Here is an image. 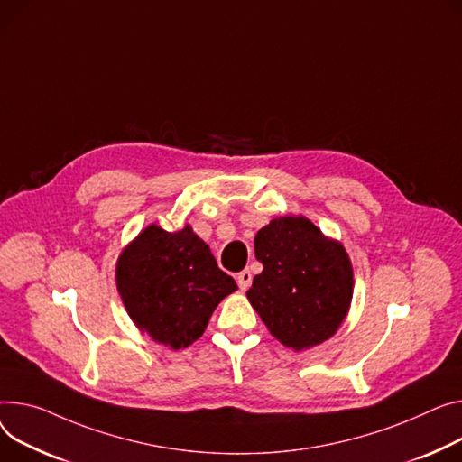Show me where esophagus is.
<instances>
[{"label":"esophagus","instance_id":"1","mask_svg":"<svg viewBox=\"0 0 462 462\" xmlns=\"http://www.w3.org/2000/svg\"><path fill=\"white\" fill-rule=\"evenodd\" d=\"M236 281H237V284H239V290L245 291V290H249V286H251V282H253V274H251L249 269H245V271L237 273Z\"/></svg>","mask_w":462,"mask_h":462}]
</instances>
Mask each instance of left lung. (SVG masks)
Here are the masks:
<instances>
[{
    "label": "left lung",
    "mask_w": 462,
    "mask_h": 462,
    "mask_svg": "<svg viewBox=\"0 0 462 462\" xmlns=\"http://www.w3.org/2000/svg\"><path fill=\"white\" fill-rule=\"evenodd\" d=\"M254 276L247 297L276 340L314 347L342 325L353 297V267L340 243L304 217H281L254 237Z\"/></svg>",
    "instance_id": "left-lung-1"
}]
</instances>
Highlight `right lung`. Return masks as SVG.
Returning <instances> with one entry per match:
<instances>
[{"instance_id": "obj_1", "label": "right lung", "mask_w": 462, "mask_h": 462, "mask_svg": "<svg viewBox=\"0 0 462 462\" xmlns=\"http://www.w3.org/2000/svg\"><path fill=\"white\" fill-rule=\"evenodd\" d=\"M116 288L135 325L163 346L188 347L217 304L237 290L189 226L143 230L116 263Z\"/></svg>"}]
</instances>
